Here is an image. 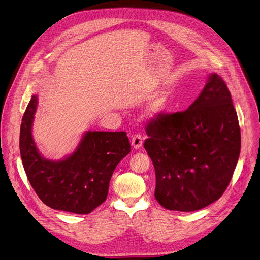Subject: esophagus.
Segmentation results:
<instances>
[{"label":"esophagus","mask_w":260,"mask_h":260,"mask_svg":"<svg viewBox=\"0 0 260 260\" xmlns=\"http://www.w3.org/2000/svg\"><path fill=\"white\" fill-rule=\"evenodd\" d=\"M131 143H132L133 148H135V149H139V148L143 145V139H142V137H141V135H139V134L135 135L134 137L132 138Z\"/></svg>","instance_id":"1"}]
</instances>
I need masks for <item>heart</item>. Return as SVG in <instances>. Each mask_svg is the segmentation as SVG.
Instances as JSON below:
<instances>
[{
    "mask_svg": "<svg viewBox=\"0 0 260 260\" xmlns=\"http://www.w3.org/2000/svg\"><path fill=\"white\" fill-rule=\"evenodd\" d=\"M170 100H169V94L162 93L156 99H154L145 109V116L146 118H156L167 112L170 107Z\"/></svg>",
    "mask_w": 260,
    "mask_h": 260,
    "instance_id": "heart-1",
    "label": "heart"
}]
</instances>
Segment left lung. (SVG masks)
<instances>
[{"label":"left lung","mask_w":260,"mask_h":260,"mask_svg":"<svg viewBox=\"0 0 260 260\" xmlns=\"http://www.w3.org/2000/svg\"><path fill=\"white\" fill-rule=\"evenodd\" d=\"M144 148L156 173L155 198L171 211L193 212L219 199L240 154L237 113L225 82L211 74L184 112L147 123Z\"/></svg>","instance_id":"left-lung-1"}]
</instances>
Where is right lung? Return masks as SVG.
Here are the masks:
<instances>
[{"instance_id": "add662e5", "label": "right lung", "mask_w": 260, "mask_h": 260, "mask_svg": "<svg viewBox=\"0 0 260 260\" xmlns=\"http://www.w3.org/2000/svg\"><path fill=\"white\" fill-rule=\"evenodd\" d=\"M38 95L34 94L21 123L20 153L35 192L53 210L88 214L107 197L118 163L131 152L125 132H85L75 152L62 160L46 159L32 137Z\"/></svg>"}]
</instances>
